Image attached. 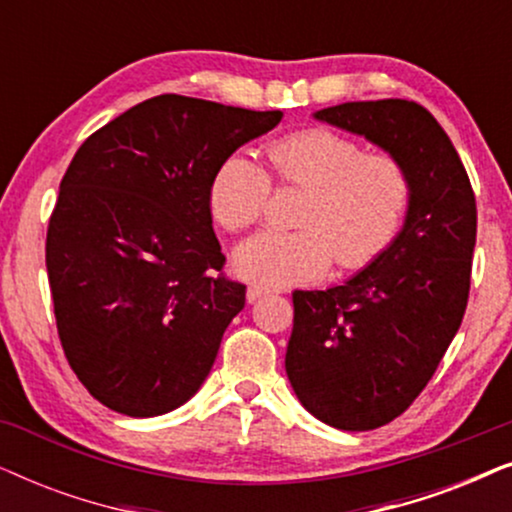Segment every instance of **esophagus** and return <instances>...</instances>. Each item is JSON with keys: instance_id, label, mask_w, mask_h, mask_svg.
Segmentation results:
<instances>
[{"instance_id": "34e87169", "label": "esophagus", "mask_w": 512, "mask_h": 512, "mask_svg": "<svg viewBox=\"0 0 512 512\" xmlns=\"http://www.w3.org/2000/svg\"><path fill=\"white\" fill-rule=\"evenodd\" d=\"M268 293H270V289H263V286H249V289H247V303H256V300L268 296Z\"/></svg>"}]
</instances>
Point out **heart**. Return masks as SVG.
Returning <instances> with one entry per match:
<instances>
[{
	"label": "heart",
	"instance_id": "b5f03b06",
	"mask_svg": "<svg viewBox=\"0 0 512 512\" xmlns=\"http://www.w3.org/2000/svg\"><path fill=\"white\" fill-rule=\"evenodd\" d=\"M265 170L242 153L216 167L209 209L226 233H244L265 216L270 181L300 188L298 230H265L235 251V272L263 286L314 282L333 261L354 272L375 263L401 233L412 205V177L389 151H366L331 128H305L272 139Z\"/></svg>",
	"mask_w": 512,
	"mask_h": 512
}]
</instances>
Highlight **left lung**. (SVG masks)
<instances>
[{
  "label": "left lung",
  "mask_w": 512,
  "mask_h": 512,
  "mask_svg": "<svg viewBox=\"0 0 512 512\" xmlns=\"http://www.w3.org/2000/svg\"><path fill=\"white\" fill-rule=\"evenodd\" d=\"M394 153L412 177L396 242L347 284L293 293L286 375L342 431L394 422L422 394L464 319L478 209L457 149L422 104L345 102L314 114Z\"/></svg>",
  "instance_id": "1"
}]
</instances>
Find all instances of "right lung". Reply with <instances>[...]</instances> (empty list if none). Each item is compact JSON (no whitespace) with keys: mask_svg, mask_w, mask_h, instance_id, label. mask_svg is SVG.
<instances>
[{"mask_svg":"<svg viewBox=\"0 0 512 512\" xmlns=\"http://www.w3.org/2000/svg\"><path fill=\"white\" fill-rule=\"evenodd\" d=\"M282 116L158 95L79 146L48 221L46 270L62 352L102 405L165 415L205 382L247 293L223 272L209 184Z\"/></svg>","mask_w":512,"mask_h":512,"instance_id":"1","label":"right lung"}]
</instances>
